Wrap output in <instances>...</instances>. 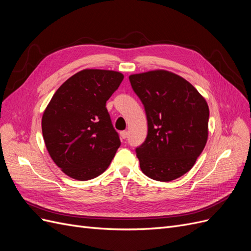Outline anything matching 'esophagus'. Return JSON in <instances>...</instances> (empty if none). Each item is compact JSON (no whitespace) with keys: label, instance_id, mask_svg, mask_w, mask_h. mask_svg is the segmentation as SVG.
<instances>
[{"label":"esophagus","instance_id":"34e87169","mask_svg":"<svg viewBox=\"0 0 251 251\" xmlns=\"http://www.w3.org/2000/svg\"><path fill=\"white\" fill-rule=\"evenodd\" d=\"M120 137L123 138V139H126V137H127V132H126V131L120 132Z\"/></svg>","mask_w":251,"mask_h":251}]
</instances>
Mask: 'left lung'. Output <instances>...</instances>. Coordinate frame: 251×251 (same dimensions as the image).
<instances>
[{
	"label": "left lung",
	"mask_w": 251,
	"mask_h": 251,
	"mask_svg": "<svg viewBox=\"0 0 251 251\" xmlns=\"http://www.w3.org/2000/svg\"><path fill=\"white\" fill-rule=\"evenodd\" d=\"M148 119V135L136 148L140 169L169 182L191 170L206 144L209 109L187 80L164 70L128 77Z\"/></svg>",
	"instance_id": "left-lung-1"
}]
</instances>
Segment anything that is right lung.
Segmentation results:
<instances>
[{"mask_svg": "<svg viewBox=\"0 0 251 251\" xmlns=\"http://www.w3.org/2000/svg\"><path fill=\"white\" fill-rule=\"evenodd\" d=\"M124 79L120 72L86 69L51 98L42 118L45 144L68 176L90 180L108 169L120 147L105 102Z\"/></svg>", "mask_w": 251, "mask_h": 251, "instance_id": "add662e5", "label": "right lung"}]
</instances>
